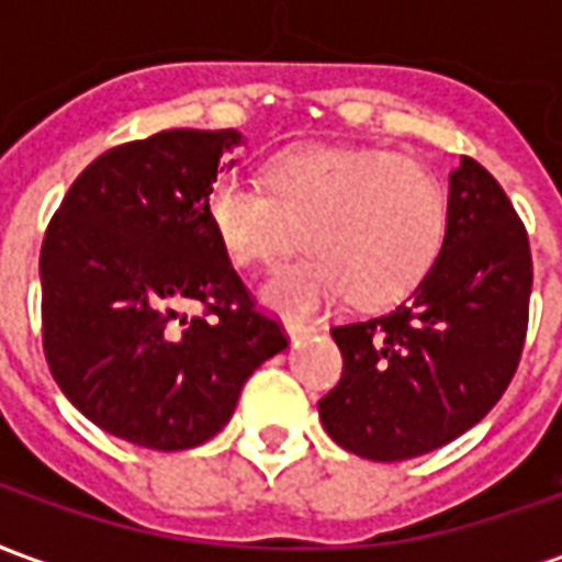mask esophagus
<instances>
[{"instance_id":"1","label":"esophagus","mask_w":562,"mask_h":562,"mask_svg":"<svg viewBox=\"0 0 562 562\" xmlns=\"http://www.w3.org/2000/svg\"><path fill=\"white\" fill-rule=\"evenodd\" d=\"M313 325H304V322H294V318H289L285 322V334H289V340L297 342V340H304V337H310L313 334Z\"/></svg>"}]
</instances>
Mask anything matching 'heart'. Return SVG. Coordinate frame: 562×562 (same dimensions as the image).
Wrapping results in <instances>:
<instances>
[{
  "mask_svg": "<svg viewBox=\"0 0 562 562\" xmlns=\"http://www.w3.org/2000/svg\"><path fill=\"white\" fill-rule=\"evenodd\" d=\"M261 188L220 180L207 222L237 268H270L294 244L310 256L261 289L280 313H313L349 294L361 310L397 304L446 240V186L422 159L370 147H301L261 168Z\"/></svg>",
  "mask_w": 562,
  "mask_h": 562,
  "instance_id": "1",
  "label": "heart"
}]
</instances>
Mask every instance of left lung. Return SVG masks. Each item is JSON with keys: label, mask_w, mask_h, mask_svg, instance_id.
Here are the masks:
<instances>
[{"label": "left lung", "mask_w": 562, "mask_h": 562, "mask_svg": "<svg viewBox=\"0 0 562 562\" xmlns=\"http://www.w3.org/2000/svg\"><path fill=\"white\" fill-rule=\"evenodd\" d=\"M532 261L518 213L475 159L448 173L446 240L391 313L330 328L342 379L318 401L328 436L394 463L479 424L515 376L527 337Z\"/></svg>", "instance_id": "8db88e82"}]
</instances>
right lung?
I'll return each instance as SVG.
<instances>
[{"instance_id": "add662e5", "label": "right lung", "mask_w": 562, "mask_h": 562, "mask_svg": "<svg viewBox=\"0 0 562 562\" xmlns=\"http://www.w3.org/2000/svg\"><path fill=\"white\" fill-rule=\"evenodd\" d=\"M237 128H171L102 153L42 244L44 355L71 406L156 451L207 442L289 342L258 313L207 222ZM186 305H204L186 317Z\"/></svg>"}]
</instances>
